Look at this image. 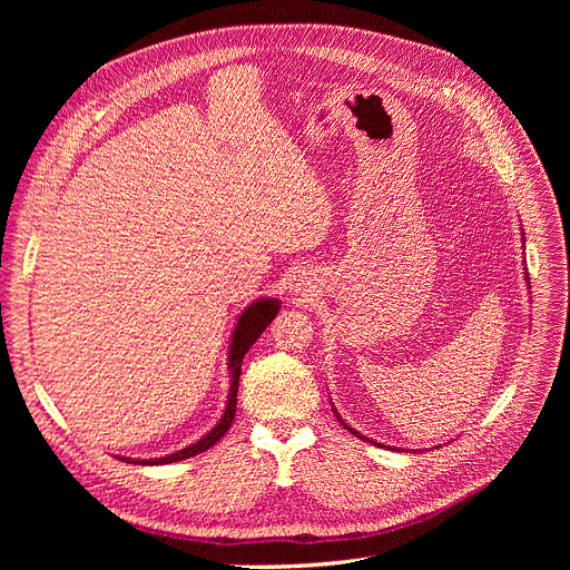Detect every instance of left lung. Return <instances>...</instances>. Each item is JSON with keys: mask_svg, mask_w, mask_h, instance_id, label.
I'll use <instances>...</instances> for the list:
<instances>
[{"mask_svg": "<svg viewBox=\"0 0 570 570\" xmlns=\"http://www.w3.org/2000/svg\"><path fill=\"white\" fill-rule=\"evenodd\" d=\"M344 428H346V430H348V432H351V434H357V432H355V430H351V428H348V425H344ZM357 436H361V434H357ZM361 439H365V436H361ZM365 441H367V439H365Z\"/></svg>", "mask_w": 570, "mask_h": 570, "instance_id": "left-lung-1", "label": "left lung"}]
</instances>
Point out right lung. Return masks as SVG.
Wrapping results in <instances>:
<instances>
[{
    "instance_id": "obj_1",
    "label": "right lung",
    "mask_w": 570,
    "mask_h": 570,
    "mask_svg": "<svg viewBox=\"0 0 570 570\" xmlns=\"http://www.w3.org/2000/svg\"><path fill=\"white\" fill-rule=\"evenodd\" d=\"M277 312H279L277 301H258L252 307H247L243 316H239L237 327L233 333V344H230V393H228V404H226V411H224V417L219 421V425L209 434H205L200 441H196L194 445L185 448V451L173 453L168 458H159V460H145L140 464H170V462L194 458V455L207 451L209 445H215L226 434V430L230 428L233 417H235L237 385H239V374H243V357L256 344V340L263 335V331L269 325V321L277 316ZM127 462H134V460H127ZM134 464H138V460Z\"/></svg>"
}]
</instances>
